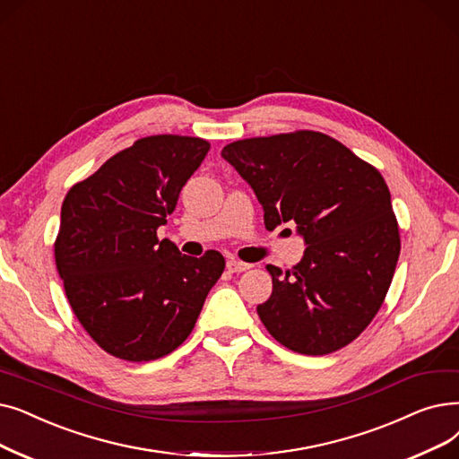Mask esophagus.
I'll use <instances>...</instances> for the list:
<instances>
[{
  "mask_svg": "<svg viewBox=\"0 0 459 459\" xmlns=\"http://www.w3.org/2000/svg\"><path fill=\"white\" fill-rule=\"evenodd\" d=\"M249 268H251V264L242 263V261H236V258H230V261L227 263V270L232 272V273H242V272H246Z\"/></svg>",
  "mask_w": 459,
  "mask_h": 459,
  "instance_id": "esophagus-1",
  "label": "esophagus"
}]
</instances>
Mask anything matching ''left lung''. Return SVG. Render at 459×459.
<instances>
[{"label":"left lung","mask_w":459,"mask_h":459,"mask_svg":"<svg viewBox=\"0 0 459 459\" xmlns=\"http://www.w3.org/2000/svg\"><path fill=\"white\" fill-rule=\"evenodd\" d=\"M221 155L253 187L266 229L294 221L307 244L292 270L266 266L273 289L256 307L266 330L307 356L354 342L381 309L402 249L381 172L307 129L244 138Z\"/></svg>","instance_id":"left-lung-1"}]
</instances>
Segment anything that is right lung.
<instances>
[{"label":"right lung","mask_w":459,"mask_h":459,"mask_svg":"<svg viewBox=\"0 0 459 459\" xmlns=\"http://www.w3.org/2000/svg\"><path fill=\"white\" fill-rule=\"evenodd\" d=\"M208 150L198 136L138 138L64 198L57 273L78 323L122 360L150 362L180 347L225 270L219 251L187 256L157 238Z\"/></svg>","instance_id":"obj_1"}]
</instances>
